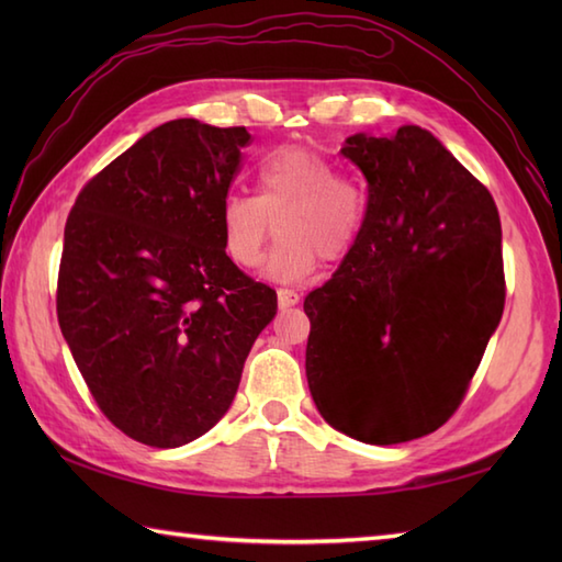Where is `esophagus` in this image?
Listing matches in <instances>:
<instances>
[{
    "mask_svg": "<svg viewBox=\"0 0 562 562\" xmlns=\"http://www.w3.org/2000/svg\"><path fill=\"white\" fill-rule=\"evenodd\" d=\"M300 300H302V294L300 292H294V290H278V304L282 306V308H288V306H294V304H300Z\"/></svg>",
    "mask_w": 562,
    "mask_h": 562,
    "instance_id": "34e87169",
    "label": "esophagus"
}]
</instances>
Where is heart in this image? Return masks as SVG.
I'll use <instances>...</instances> for the list:
<instances>
[{
	"instance_id": "heart-1",
	"label": "heart",
	"mask_w": 562,
	"mask_h": 562,
	"mask_svg": "<svg viewBox=\"0 0 562 562\" xmlns=\"http://www.w3.org/2000/svg\"><path fill=\"white\" fill-rule=\"evenodd\" d=\"M364 190L338 176L326 157L302 147L268 154L256 173V195L229 193L220 207L226 256L241 270L260 266L278 220L280 241L268 258L266 278L302 282L314 274L321 256L345 258L364 224Z\"/></svg>"
}]
</instances>
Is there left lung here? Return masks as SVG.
<instances>
[{
	"instance_id": "1",
	"label": "left lung",
	"mask_w": 562,
	"mask_h": 562,
	"mask_svg": "<svg viewBox=\"0 0 562 562\" xmlns=\"http://www.w3.org/2000/svg\"><path fill=\"white\" fill-rule=\"evenodd\" d=\"M360 238L304 300L306 379L330 427L367 445L435 432L459 408L505 308L493 195L417 125L352 135Z\"/></svg>"
}]
</instances>
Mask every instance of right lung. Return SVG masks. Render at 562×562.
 Wrapping results in <instances>:
<instances>
[{
	"label": "right lung",
	"instance_id": "1",
	"mask_svg": "<svg viewBox=\"0 0 562 562\" xmlns=\"http://www.w3.org/2000/svg\"><path fill=\"white\" fill-rule=\"evenodd\" d=\"M250 142L195 117L154 127L81 188L57 321L93 401L142 445L205 435L236 396L278 294L226 256L220 207Z\"/></svg>",
	"mask_w": 562,
	"mask_h": 562
}]
</instances>
